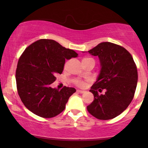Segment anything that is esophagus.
<instances>
[{"instance_id":"1","label":"esophagus","mask_w":148,"mask_h":148,"mask_svg":"<svg viewBox=\"0 0 148 148\" xmlns=\"http://www.w3.org/2000/svg\"><path fill=\"white\" fill-rule=\"evenodd\" d=\"M76 92H77L78 93H84L85 90H77Z\"/></svg>"}]
</instances>
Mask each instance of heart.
Wrapping results in <instances>:
<instances>
[{
  "label": "heart",
  "instance_id": "1",
  "mask_svg": "<svg viewBox=\"0 0 148 148\" xmlns=\"http://www.w3.org/2000/svg\"><path fill=\"white\" fill-rule=\"evenodd\" d=\"M91 60L94 61L93 60V59L90 58H84L82 60V62H87V61H91ZM75 84L77 85V86H81V87H84V86H85V85H86V83L82 81H80V80H76Z\"/></svg>",
  "mask_w": 148,
  "mask_h": 148
}]
</instances>
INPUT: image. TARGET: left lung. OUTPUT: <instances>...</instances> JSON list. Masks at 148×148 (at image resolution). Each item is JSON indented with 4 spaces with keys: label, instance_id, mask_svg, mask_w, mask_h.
<instances>
[{
    "label": "left lung",
    "instance_id": "8db88e82",
    "mask_svg": "<svg viewBox=\"0 0 148 148\" xmlns=\"http://www.w3.org/2000/svg\"><path fill=\"white\" fill-rule=\"evenodd\" d=\"M98 56L100 72L90 92L94 101L87 106L88 112L99 120H110L121 114L134 98L138 72L132 55L121 46L101 42L88 51ZM106 90L99 96L98 91Z\"/></svg>",
    "mask_w": 148,
    "mask_h": 148
}]
</instances>
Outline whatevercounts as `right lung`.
Here are the masks:
<instances>
[{
	"instance_id": "1",
	"label": "right lung",
	"mask_w": 148,
	"mask_h": 148,
	"mask_svg": "<svg viewBox=\"0 0 148 148\" xmlns=\"http://www.w3.org/2000/svg\"><path fill=\"white\" fill-rule=\"evenodd\" d=\"M77 56L74 50L53 40L42 39L25 49L18 60L16 81L18 95L30 111L50 118L64 111L76 89L64 86L59 90L51 84L62 74L65 60Z\"/></svg>"
}]
</instances>
